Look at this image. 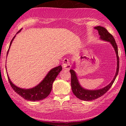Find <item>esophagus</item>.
<instances>
[{"label": "esophagus", "instance_id": "34e87169", "mask_svg": "<svg viewBox=\"0 0 126 126\" xmlns=\"http://www.w3.org/2000/svg\"><path fill=\"white\" fill-rule=\"evenodd\" d=\"M63 67L65 69L69 70L71 68V63H70L69 60L67 58H65L63 62Z\"/></svg>", "mask_w": 126, "mask_h": 126}]
</instances>
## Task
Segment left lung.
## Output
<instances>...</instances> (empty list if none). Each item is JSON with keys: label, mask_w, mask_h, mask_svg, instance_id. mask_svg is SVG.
Here are the masks:
<instances>
[{"label": "left lung", "mask_w": 126, "mask_h": 126, "mask_svg": "<svg viewBox=\"0 0 126 126\" xmlns=\"http://www.w3.org/2000/svg\"><path fill=\"white\" fill-rule=\"evenodd\" d=\"M94 29H97L98 30L99 34L100 35V38L101 39L111 42L112 45L114 48L117 56V70L114 78L109 85L102 89H98V90H87V89H84L83 88L81 87L79 83L75 72L73 69H70V72L71 74V87L72 92L78 99L85 101L94 100V99L101 97V96L106 94L114 82L118 74L119 69V59L118 46H117L114 38L104 27L96 26L94 27Z\"/></svg>", "instance_id": "8db88e82"}]
</instances>
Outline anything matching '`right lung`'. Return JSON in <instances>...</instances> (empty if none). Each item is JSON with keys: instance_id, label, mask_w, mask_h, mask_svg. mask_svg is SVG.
<instances>
[{"instance_id": "1", "label": "right lung", "mask_w": 126, "mask_h": 126, "mask_svg": "<svg viewBox=\"0 0 126 126\" xmlns=\"http://www.w3.org/2000/svg\"><path fill=\"white\" fill-rule=\"evenodd\" d=\"M20 30L18 32H19ZM14 38L15 36L13 37L11 42H10L9 48H8L7 51V54L11 43ZM61 65H60V66L52 69L51 70H50V72L46 75L45 78L42 80V81L40 84H39L38 85L34 88L28 89L20 88L14 85L8 76L7 77L10 85H11L12 88L14 89V91L15 92L17 93L19 95H20L23 99L27 100L35 101L42 100L45 99L46 97H47L49 96L51 91V89H52L53 82L54 81L55 79H56L60 72L61 71Z\"/></svg>"}]
</instances>
